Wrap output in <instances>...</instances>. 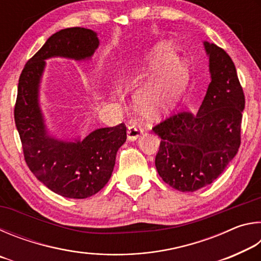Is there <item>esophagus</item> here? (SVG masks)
Returning a JSON list of instances; mask_svg holds the SVG:
<instances>
[{"instance_id":"obj_1","label":"esophagus","mask_w":261,"mask_h":261,"mask_svg":"<svg viewBox=\"0 0 261 261\" xmlns=\"http://www.w3.org/2000/svg\"><path fill=\"white\" fill-rule=\"evenodd\" d=\"M143 132H144V131L141 130L139 126L132 124V125H130L129 127H127V131H126L127 139L131 140V141L137 140L141 135H143Z\"/></svg>"}]
</instances>
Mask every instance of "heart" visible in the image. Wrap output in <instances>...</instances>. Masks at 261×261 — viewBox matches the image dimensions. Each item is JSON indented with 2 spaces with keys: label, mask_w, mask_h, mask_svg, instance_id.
Wrapping results in <instances>:
<instances>
[{
  "label": "heart",
  "mask_w": 261,
  "mask_h": 261,
  "mask_svg": "<svg viewBox=\"0 0 261 261\" xmlns=\"http://www.w3.org/2000/svg\"><path fill=\"white\" fill-rule=\"evenodd\" d=\"M137 70L141 76H151L135 94L137 106L147 117L156 118L173 108L188 85L187 65L169 42L148 49L137 62Z\"/></svg>",
  "instance_id": "1"
}]
</instances>
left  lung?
Returning <instances> with one entry per match:
<instances>
[{"label": "left lung", "instance_id": "8db88e82", "mask_svg": "<svg viewBox=\"0 0 261 261\" xmlns=\"http://www.w3.org/2000/svg\"><path fill=\"white\" fill-rule=\"evenodd\" d=\"M211 83L197 114L178 113L153 127L160 137L155 167L163 182L182 192L210 185L241 145L243 88L235 64L222 48L204 41Z\"/></svg>", "mask_w": 261, "mask_h": 261}]
</instances>
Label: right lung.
Wrapping results in <instances>:
<instances>
[{
	"label": "right lung",
	"mask_w": 261,
	"mask_h": 261,
	"mask_svg": "<svg viewBox=\"0 0 261 261\" xmlns=\"http://www.w3.org/2000/svg\"><path fill=\"white\" fill-rule=\"evenodd\" d=\"M98 34L84 28L51 35L21 71L15 106V123L26 165L42 184L65 198L85 199L99 192L112 176L116 153L126 140V126L92 131L83 140H62L49 135L40 107V83L46 60L91 59L99 47Z\"/></svg>",
	"instance_id": "obj_1"
}]
</instances>
